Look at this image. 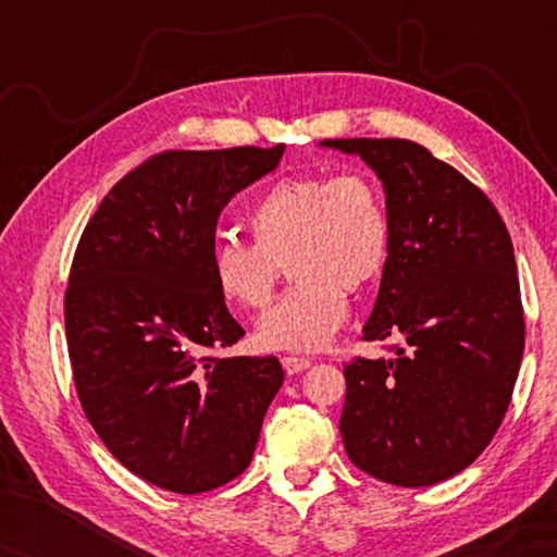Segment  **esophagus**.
<instances>
[{"mask_svg":"<svg viewBox=\"0 0 557 557\" xmlns=\"http://www.w3.org/2000/svg\"><path fill=\"white\" fill-rule=\"evenodd\" d=\"M282 366H285V371H287L289 375H294V373H301V371L309 369L311 359H304V357H285V359H282Z\"/></svg>","mask_w":557,"mask_h":557,"instance_id":"1","label":"esophagus"}]
</instances>
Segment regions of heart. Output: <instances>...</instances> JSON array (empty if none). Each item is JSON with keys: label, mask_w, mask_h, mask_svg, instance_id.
<instances>
[{"label": "heart", "mask_w": 557, "mask_h": 557, "mask_svg": "<svg viewBox=\"0 0 557 557\" xmlns=\"http://www.w3.org/2000/svg\"><path fill=\"white\" fill-rule=\"evenodd\" d=\"M253 244L220 239L210 277L236 311L270 304L282 265L292 289L256 325L265 351L323 349L349 315L347 294L371 289L389 263L393 224L369 174H304L277 182L246 215Z\"/></svg>", "instance_id": "b5f03b06"}]
</instances>
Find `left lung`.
Segmentation results:
<instances>
[{
  "mask_svg": "<svg viewBox=\"0 0 557 557\" xmlns=\"http://www.w3.org/2000/svg\"><path fill=\"white\" fill-rule=\"evenodd\" d=\"M383 184L393 251L363 339L393 359L345 366L339 433L349 459L395 486L465 471L503 423L524 354L512 239L479 186L405 138L321 140Z\"/></svg>",
  "mask_w": 557,
  "mask_h": 557,
  "instance_id": "obj_1",
  "label": "left lung"
}]
</instances>
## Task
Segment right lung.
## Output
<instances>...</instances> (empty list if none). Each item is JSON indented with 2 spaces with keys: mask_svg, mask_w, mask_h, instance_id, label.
Masks as SVG:
<instances>
[{
  "mask_svg": "<svg viewBox=\"0 0 557 557\" xmlns=\"http://www.w3.org/2000/svg\"><path fill=\"white\" fill-rule=\"evenodd\" d=\"M285 146L168 150L102 198L71 263L64 321L92 429L136 476L194 495L251 465L275 357H212L244 337L210 277L224 206Z\"/></svg>",
  "mask_w": 557,
  "mask_h": 557,
  "instance_id": "obj_1",
  "label": "right lung"
}]
</instances>
